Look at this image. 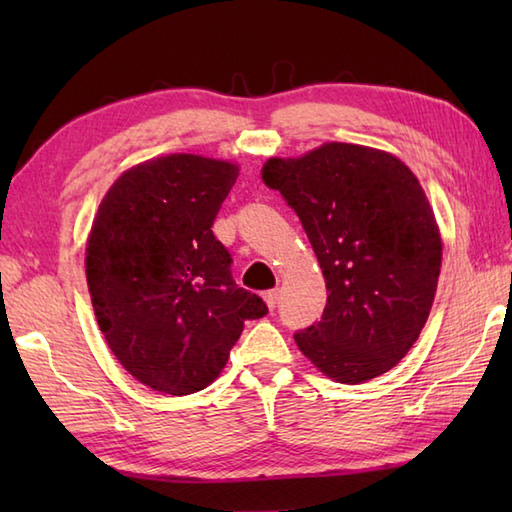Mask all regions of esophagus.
Returning a JSON list of instances; mask_svg holds the SVG:
<instances>
[{
	"label": "esophagus",
	"mask_w": 512,
	"mask_h": 512,
	"mask_svg": "<svg viewBox=\"0 0 512 512\" xmlns=\"http://www.w3.org/2000/svg\"><path fill=\"white\" fill-rule=\"evenodd\" d=\"M277 299H279V295H277V290H268V292H264V301H266V306H268V310H273V308L277 306Z\"/></svg>",
	"instance_id": "obj_1"
}]
</instances>
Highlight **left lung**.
Segmentation results:
<instances>
[{
  "instance_id": "1",
  "label": "left lung",
  "mask_w": 512,
  "mask_h": 512,
  "mask_svg": "<svg viewBox=\"0 0 512 512\" xmlns=\"http://www.w3.org/2000/svg\"><path fill=\"white\" fill-rule=\"evenodd\" d=\"M262 180L299 215L330 292L321 321L295 334L299 350L343 385L389 372L418 341L442 266L418 178L383 149L323 143L268 158Z\"/></svg>"
}]
</instances>
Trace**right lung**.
Returning a JSON list of instances; mask_svg holds the SVG:
<instances>
[{
  "label": "right lung",
  "instance_id": "obj_1",
  "mask_svg": "<svg viewBox=\"0 0 512 512\" xmlns=\"http://www.w3.org/2000/svg\"><path fill=\"white\" fill-rule=\"evenodd\" d=\"M235 162L169 154L123 171L99 204L85 275L99 328L138 383L187 396L222 374L246 319L268 312L231 277L211 226Z\"/></svg>",
  "mask_w": 512,
  "mask_h": 512
}]
</instances>
